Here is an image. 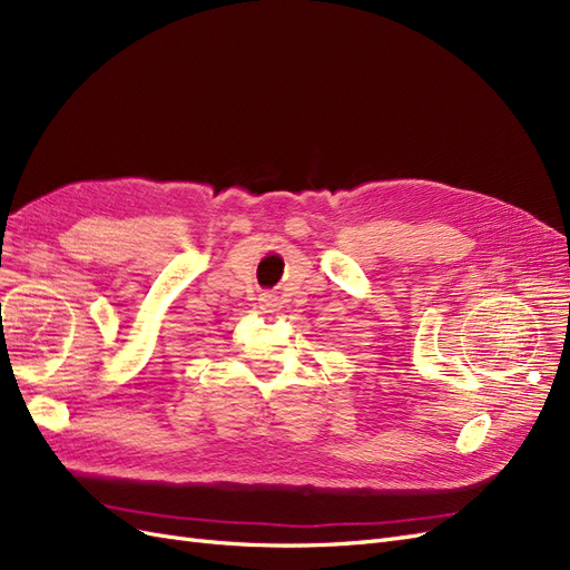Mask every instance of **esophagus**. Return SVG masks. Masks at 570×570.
I'll list each match as a JSON object with an SVG mask.
<instances>
[{
    "label": "esophagus",
    "instance_id": "esophagus-1",
    "mask_svg": "<svg viewBox=\"0 0 570 570\" xmlns=\"http://www.w3.org/2000/svg\"><path fill=\"white\" fill-rule=\"evenodd\" d=\"M258 306H262L264 312H275V306H278V299H275L273 295H268V292H264V295L258 297Z\"/></svg>",
    "mask_w": 570,
    "mask_h": 570
}]
</instances>
